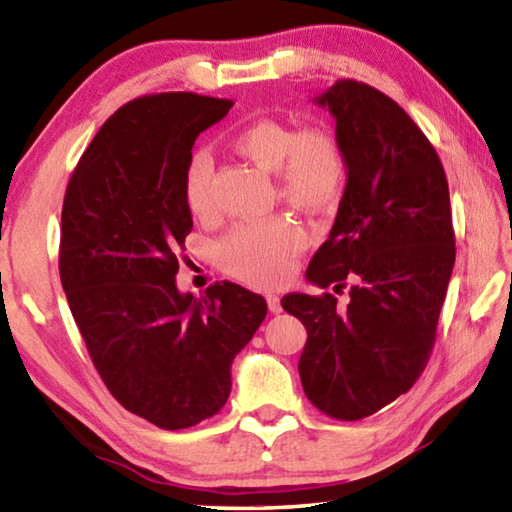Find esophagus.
Returning a JSON list of instances; mask_svg holds the SVG:
<instances>
[{
    "instance_id": "obj_1",
    "label": "esophagus",
    "mask_w": 512,
    "mask_h": 512,
    "mask_svg": "<svg viewBox=\"0 0 512 512\" xmlns=\"http://www.w3.org/2000/svg\"><path fill=\"white\" fill-rule=\"evenodd\" d=\"M266 302H268V309H271L273 314H280V311H282V302H280V298H277V296H268V298H266Z\"/></svg>"
}]
</instances>
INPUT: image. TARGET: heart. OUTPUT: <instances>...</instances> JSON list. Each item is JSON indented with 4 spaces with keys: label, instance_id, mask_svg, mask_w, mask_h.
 I'll return each instance as SVG.
<instances>
[{
    "label": "heart",
    "instance_id": "obj_1",
    "mask_svg": "<svg viewBox=\"0 0 512 512\" xmlns=\"http://www.w3.org/2000/svg\"><path fill=\"white\" fill-rule=\"evenodd\" d=\"M239 155L259 169L277 173L284 201L305 212H327L341 201L348 185V158L332 131L300 128L280 119H259L232 137ZM212 162L198 151L183 173V198L196 219L212 214ZM307 246V232L289 219L237 225L219 244L225 273L253 287L273 289L287 280L293 259Z\"/></svg>",
    "mask_w": 512,
    "mask_h": 512
}]
</instances>
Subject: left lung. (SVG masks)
<instances>
[{
	"label": "left lung",
	"mask_w": 512,
	"mask_h": 512,
	"mask_svg": "<svg viewBox=\"0 0 512 512\" xmlns=\"http://www.w3.org/2000/svg\"><path fill=\"white\" fill-rule=\"evenodd\" d=\"M314 101L336 119L348 185L307 280L350 284V302L289 293L282 307L307 329L309 402L352 422L411 391L427 366L456 259L452 205L436 149L391 97L343 79Z\"/></svg>",
	"instance_id": "1"
}]
</instances>
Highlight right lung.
Listing matches in <instances>:
<instances>
[{
  "mask_svg": "<svg viewBox=\"0 0 512 512\" xmlns=\"http://www.w3.org/2000/svg\"><path fill=\"white\" fill-rule=\"evenodd\" d=\"M230 108L194 92L128 101L81 155L60 216V282L94 368L126 411L169 431L223 409L232 361L266 318L239 284L203 298L176 287L194 225L183 173Z\"/></svg>",
  "mask_w": 512,
  "mask_h": 512,
  "instance_id": "1",
  "label": "right lung"
}]
</instances>
